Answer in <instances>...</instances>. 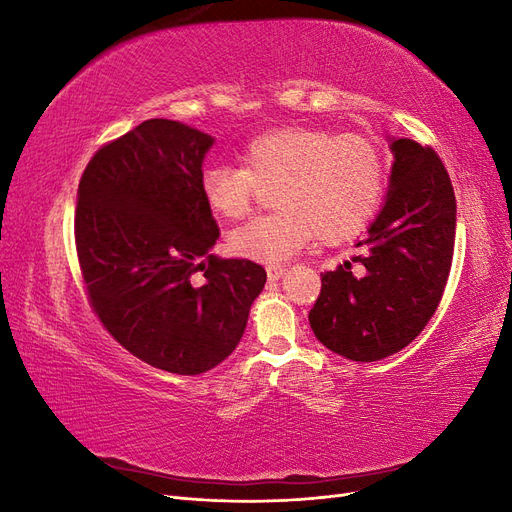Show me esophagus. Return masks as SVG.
Wrapping results in <instances>:
<instances>
[{"mask_svg": "<svg viewBox=\"0 0 512 512\" xmlns=\"http://www.w3.org/2000/svg\"><path fill=\"white\" fill-rule=\"evenodd\" d=\"M286 273V269L284 267H267V277L269 280H280V277Z\"/></svg>", "mask_w": 512, "mask_h": 512, "instance_id": "obj_1", "label": "esophagus"}]
</instances>
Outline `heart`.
Here are the masks:
<instances>
[{
    "instance_id": "1",
    "label": "heart",
    "mask_w": 512,
    "mask_h": 512,
    "mask_svg": "<svg viewBox=\"0 0 512 512\" xmlns=\"http://www.w3.org/2000/svg\"><path fill=\"white\" fill-rule=\"evenodd\" d=\"M241 166L211 164L200 173V194L213 213L239 220L258 188H271L277 209L230 232L232 252L280 265L312 241L339 245L354 239L378 213L386 170L369 138L312 126L262 132L239 151Z\"/></svg>"
}]
</instances>
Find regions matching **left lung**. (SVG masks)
<instances>
[{
	"label": "left lung",
	"instance_id": "8db88e82",
	"mask_svg": "<svg viewBox=\"0 0 512 512\" xmlns=\"http://www.w3.org/2000/svg\"><path fill=\"white\" fill-rule=\"evenodd\" d=\"M389 194L359 254L322 273L309 324L350 361H380L406 348L436 314L451 273L457 203L431 147L393 141Z\"/></svg>",
	"mask_w": 512,
	"mask_h": 512
}]
</instances>
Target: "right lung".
<instances>
[{"label":"right lung","mask_w":512,"mask_h":512,"mask_svg":"<svg viewBox=\"0 0 512 512\" xmlns=\"http://www.w3.org/2000/svg\"><path fill=\"white\" fill-rule=\"evenodd\" d=\"M213 138L147 119L102 145L83 170L74 243L91 309L136 359L179 376L220 365L241 342L267 271L218 258L200 194Z\"/></svg>","instance_id":"right-lung-1"}]
</instances>
